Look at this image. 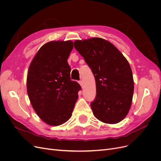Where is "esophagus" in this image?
I'll return each mask as SVG.
<instances>
[{
	"mask_svg": "<svg viewBox=\"0 0 161 161\" xmlns=\"http://www.w3.org/2000/svg\"><path fill=\"white\" fill-rule=\"evenodd\" d=\"M79 83H80V85L81 86V87L83 88V81H80Z\"/></svg>",
	"mask_w": 161,
	"mask_h": 161,
	"instance_id": "obj_1",
	"label": "esophagus"
}]
</instances>
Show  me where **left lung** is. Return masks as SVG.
<instances>
[{"instance_id": "1", "label": "left lung", "mask_w": 161, "mask_h": 161, "mask_svg": "<svg viewBox=\"0 0 161 161\" xmlns=\"http://www.w3.org/2000/svg\"><path fill=\"white\" fill-rule=\"evenodd\" d=\"M74 47L94 74L97 95L91 107L97 119L115 124L128 114L134 92V80L126 58L114 44L101 38L77 40Z\"/></svg>"}]
</instances>
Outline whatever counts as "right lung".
Instances as JSON below:
<instances>
[{
  "instance_id": "add662e5",
  "label": "right lung",
  "mask_w": 161,
  "mask_h": 161,
  "mask_svg": "<svg viewBox=\"0 0 161 161\" xmlns=\"http://www.w3.org/2000/svg\"><path fill=\"white\" fill-rule=\"evenodd\" d=\"M73 42L51 41L42 46L29 66L27 89L38 116L52 126L61 125L72 116L78 98L80 84L70 80L67 62Z\"/></svg>"
}]
</instances>
